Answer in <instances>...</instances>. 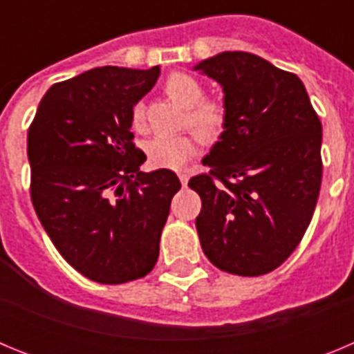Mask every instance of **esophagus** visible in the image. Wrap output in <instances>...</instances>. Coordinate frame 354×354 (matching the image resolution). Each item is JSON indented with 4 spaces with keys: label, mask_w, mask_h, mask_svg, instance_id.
Wrapping results in <instances>:
<instances>
[{
    "label": "esophagus",
    "mask_w": 354,
    "mask_h": 354,
    "mask_svg": "<svg viewBox=\"0 0 354 354\" xmlns=\"http://www.w3.org/2000/svg\"><path fill=\"white\" fill-rule=\"evenodd\" d=\"M177 175H179V180L183 183V186H186L187 180H189V174H187V171H179Z\"/></svg>",
    "instance_id": "34e87169"
}]
</instances>
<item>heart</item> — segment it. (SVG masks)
I'll list each match as a JSON object with an SVG mask.
<instances>
[{"instance_id":"heart-1","label":"heart","mask_w":354,"mask_h":354,"mask_svg":"<svg viewBox=\"0 0 354 354\" xmlns=\"http://www.w3.org/2000/svg\"><path fill=\"white\" fill-rule=\"evenodd\" d=\"M165 93L186 108L184 126H189L200 142L214 143L221 138L228 120L227 106L220 99L202 97L204 88L198 80L184 72H175L165 81ZM131 124L136 131L145 129V106L142 102H136L131 109ZM145 150L152 167L179 170L195 154V138L192 134H161L150 140Z\"/></svg>"}]
</instances>
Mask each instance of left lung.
Wrapping results in <instances>:
<instances>
[{
    "label": "left lung",
    "instance_id": "left-lung-1",
    "mask_svg": "<svg viewBox=\"0 0 354 354\" xmlns=\"http://www.w3.org/2000/svg\"><path fill=\"white\" fill-rule=\"evenodd\" d=\"M223 86L227 127L187 186L202 198L205 257L239 277L271 273L310 225L323 179V126L301 80L252 53L200 62Z\"/></svg>",
    "mask_w": 354,
    "mask_h": 354
}]
</instances>
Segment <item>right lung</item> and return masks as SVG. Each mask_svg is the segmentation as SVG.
Wrapping results in <instances>:
<instances>
[{
    "instance_id": "1",
    "label": "right lung",
    "mask_w": 354,
    "mask_h": 354,
    "mask_svg": "<svg viewBox=\"0 0 354 354\" xmlns=\"http://www.w3.org/2000/svg\"><path fill=\"white\" fill-rule=\"evenodd\" d=\"M149 71L97 67L55 83L28 129L31 202L62 257L106 286L152 271L170 202L171 170L143 174L131 109L154 86Z\"/></svg>"
}]
</instances>
